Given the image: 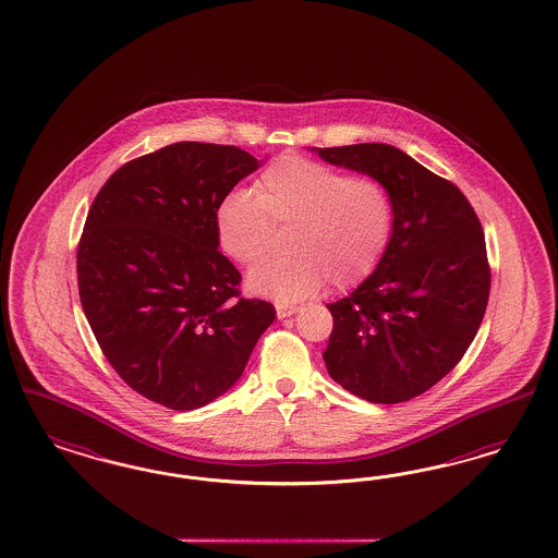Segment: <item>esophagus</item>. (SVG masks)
I'll list each match as a JSON object with an SVG mask.
<instances>
[{"label":"esophagus","instance_id":"obj_1","mask_svg":"<svg viewBox=\"0 0 558 558\" xmlns=\"http://www.w3.org/2000/svg\"><path fill=\"white\" fill-rule=\"evenodd\" d=\"M295 312H300V306H293V304H279V306H277V318H288V316H293Z\"/></svg>","mask_w":558,"mask_h":558}]
</instances>
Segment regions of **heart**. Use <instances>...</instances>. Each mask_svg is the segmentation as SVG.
Returning a JSON list of instances; mask_svg holds the SVG:
<instances>
[{
    "label": "heart",
    "instance_id": "obj_1",
    "mask_svg": "<svg viewBox=\"0 0 558 558\" xmlns=\"http://www.w3.org/2000/svg\"><path fill=\"white\" fill-rule=\"evenodd\" d=\"M217 244L240 265L256 263L272 240V226H288V251L248 272L254 293L302 300L324 283L353 288L384 260L395 232V198L372 174L286 156L267 166L254 191L234 189L217 203Z\"/></svg>",
    "mask_w": 558,
    "mask_h": 558
}]
</instances>
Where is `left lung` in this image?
I'll list each match as a JSON object with an SVG mask.
<instances>
[{"label":"left lung","instance_id":"8db88e82","mask_svg":"<svg viewBox=\"0 0 558 558\" xmlns=\"http://www.w3.org/2000/svg\"><path fill=\"white\" fill-rule=\"evenodd\" d=\"M318 156L378 177L395 198V232L378 269L326 306V369L369 402L411 400L450 374L483 323L490 291L483 226L453 182L395 145L320 147Z\"/></svg>","mask_w":558,"mask_h":558}]
</instances>
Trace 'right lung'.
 Here are the masks:
<instances>
[{"instance_id": "add662e5", "label": "right lung", "mask_w": 558, "mask_h": 558, "mask_svg": "<svg viewBox=\"0 0 558 558\" xmlns=\"http://www.w3.org/2000/svg\"><path fill=\"white\" fill-rule=\"evenodd\" d=\"M256 168L235 145H166L121 166L86 217L77 288L92 332L126 386L166 409L232 388L275 320L217 251V203Z\"/></svg>"}]
</instances>
